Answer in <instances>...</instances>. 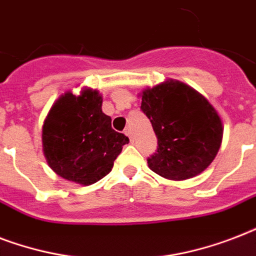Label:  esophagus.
Segmentation results:
<instances>
[{"label":"esophagus","mask_w":256,"mask_h":256,"mask_svg":"<svg viewBox=\"0 0 256 256\" xmlns=\"http://www.w3.org/2000/svg\"><path fill=\"white\" fill-rule=\"evenodd\" d=\"M124 134H126V136H128V138H130V140H132V128H124Z\"/></svg>","instance_id":"1"}]
</instances>
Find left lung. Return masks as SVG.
<instances>
[{
    "label": "left lung",
    "instance_id": "left-lung-1",
    "mask_svg": "<svg viewBox=\"0 0 256 256\" xmlns=\"http://www.w3.org/2000/svg\"><path fill=\"white\" fill-rule=\"evenodd\" d=\"M140 110L158 140L156 152L148 158L154 172L183 180L200 174L214 160L222 144V120L194 88L178 81L146 88Z\"/></svg>",
    "mask_w": 256,
    "mask_h": 256
}]
</instances>
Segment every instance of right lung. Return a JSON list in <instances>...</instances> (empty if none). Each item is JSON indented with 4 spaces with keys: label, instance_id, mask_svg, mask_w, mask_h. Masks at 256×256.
I'll return each instance as SVG.
<instances>
[{
    "label": "right lung",
    "instance_id": "right-lung-1",
    "mask_svg": "<svg viewBox=\"0 0 256 256\" xmlns=\"http://www.w3.org/2000/svg\"><path fill=\"white\" fill-rule=\"evenodd\" d=\"M126 144L128 136L116 132L112 118L102 112V96L96 90L60 96L42 128L44 152L50 168L62 178L85 186L112 171Z\"/></svg>",
    "mask_w": 256,
    "mask_h": 256
}]
</instances>
